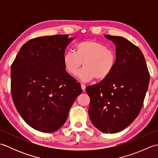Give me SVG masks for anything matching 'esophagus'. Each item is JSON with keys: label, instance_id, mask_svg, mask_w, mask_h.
<instances>
[{"label": "esophagus", "instance_id": "34e87169", "mask_svg": "<svg viewBox=\"0 0 158 158\" xmlns=\"http://www.w3.org/2000/svg\"><path fill=\"white\" fill-rule=\"evenodd\" d=\"M81 89H82L83 90H85V88H86L85 85H84V84H83V83H81Z\"/></svg>", "mask_w": 158, "mask_h": 158}]
</instances>
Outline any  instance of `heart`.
<instances>
[{
  "mask_svg": "<svg viewBox=\"0 0 158 158\" xmlns=\"http://www.w3.org/2000/svg\"><path fill=\"white\" fill-rule=\"evenodd\" d=\"M116 61L113 49L94 40L77 43L75 52H66L63 56L64 68L72 75H77L83 64L84 67L79 71V77L83 82L94 78L98 81L105 79L113 72Z\"/></svg>",
  "mask_w": 158,
  "mask_h": 158,
  "instance_id": "1",
  "label": "heart"
}]
</instances>
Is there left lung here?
I'll list each match as a JSON object with an SVG mask.
<instances>
[{"label": "left lung", "mask_w": 158, "mask_h": 158, "mask_svg": "<svg viewBox=\"0 0 158 158\" xmlns=\"http://www.w3.org/2000/svg\"><path fill=\"white\" fill-rule=\"evenodd\" d=\"M105 36L116 46L115 66L107 78L85 90L90 98L88 113L93 125L112 134L125 129L139 115L150 75L138 47L122 36Z\"/></svg>", "instance_id": "obj_1"}]
</instances>
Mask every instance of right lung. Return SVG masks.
I'll list each match as a JSON object with an SVG mask.
<instances>
[{"mask_svg":"<svg viewBox=\"0 0 158 158\" xmlns=\"http://www.w3.org/2000/svg\"><path fill=\"white\" fill-rule=\"evenodd\" d=\"M73 40L68 35L32 39L22 47L11 65L13 103L23 119L40 132L61 127L82 92L63 64L66 48Z\"/></svg>","mask_w":158,"mask_h":158,"instance_id":"obj_1","label":"right lung"}]
</instances>
